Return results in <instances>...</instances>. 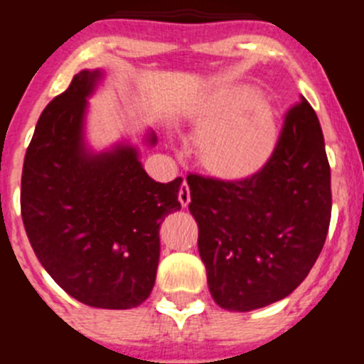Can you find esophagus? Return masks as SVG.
Returning <instances> with one entry per match:
<instances>
[{"instance_id":"esophagus-1","label":"esophagus","mask_w":364,"mask_h":364,"mask_svg":"<svg viewBox=\"0 0 364 364\" xmlns=\"http://www.w3.org/2000/svg\"><path fill=\"white\" fill-rule=\"evenodd\" d=\"M178 202L182 204V208H188L189 202H191V195H189V186L188 182H182L180 184V189H178Z\"/></svg>"}]
</instances>
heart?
I'll return each mask as SVG.
<instances>
[{
	"mask_svg": "<svg viewBox=\"0 0 364 364\" xmlns=\"http://www.w3.org/2000/svg\"><path fill=\"white\" fill-rule=\"evenodd\" d=\"M188 114L198 129V162L218 178H250L268 164L277 146L273 109L252 85L217 87L198 98Z\"/></svg>",
	"mask_w": 364,
	"mask_h": 364,
	"instance_id": "obj_1",
	"label": "heart"
}]
</instances>
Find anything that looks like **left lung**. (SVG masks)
I'll return each instance as SVG.
<instances>
[{"label":"left lung","mask_w":364,"mask_h":364,"mask_svg":"<svg viewBox=\"0 0 364 364\" xmlns=\"http://www.w3.org/2000/svg\"><path fill=\"white\" fill-rule=\"evenodd\" d=\"M188 186L198 252L218 306H268L306 279L332 217L330 164L306 98L286 111L275 151L259 173L244 180L189 173Z\"/></svg>","instance_id":"8db88e82"}]
</instances>
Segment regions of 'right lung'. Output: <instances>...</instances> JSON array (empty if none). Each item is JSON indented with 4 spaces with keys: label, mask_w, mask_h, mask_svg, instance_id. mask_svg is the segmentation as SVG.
I'll use <instances>...</instances> for the list:
<instances>
[{
    "label": "right lung",
    "mask_w": 364,
    "mask_h": 364,
    "mask_svg": "<svg viewBox=\"0 0 364 364\" xmlns=\"http://www.w3.org/2000/svg\"><path fill=\"white\" fill-rule=\"evenodd\" d=\"M96 78L98 70L78 73L41 112L21 173V218L38 260L70 297L127 310L153 290L160 224L180 210L182 178L154 182L133 147L85 153L82 120Z\"/></svg>",
    "instance_id": "obj_1"
}]
</instances>
